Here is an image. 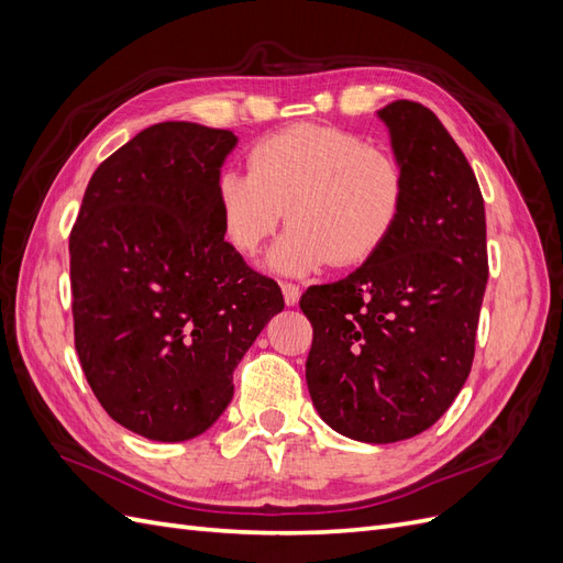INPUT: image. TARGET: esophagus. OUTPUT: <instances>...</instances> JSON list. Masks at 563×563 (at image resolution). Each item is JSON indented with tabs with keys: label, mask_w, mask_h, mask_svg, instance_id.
<instances>
[{
	"label": "esophagus",
	"mask_w": 563,
	"mask_h": 563,
	"mask_svg": "<svg viewBox=\"0 0 563 563\" xmlns=\"http://www.w3.org/2000/svg\"><path fill=\"white\" fill-rule=\"evenodd\" d=\"M282 294H284V302L288 305V308H294V305H298V300H300V286L284 282L282 284Z\"/></svg>",
	"instance_id": "34e87169"
}]
</instances>
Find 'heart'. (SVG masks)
I'll list each match as a JSON object with an SVG mask.
<instances>
[{"instance_id": "obj_1", "label": "heart", "mask_w": 563, "mask_h": 563, "mask_svg": "<svg viewBox=\"0 0 563 563\" xmlns=\"http://www.w3.org/2000/svg\"><path fill=\"white\" fill-rule=\"evenodd\" d=\"M406 197V168L389 150L321 124L267 135L249 152V174L225 168L216 178L220 230L244 258L277 232L286 211L294 228L269 253L284 275L371 261L399 228Z\"/></svg>"}]
</instances>
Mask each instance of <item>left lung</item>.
<instances>
[{"label":"left lung","instance_id":"8db88e82","mask_svg":"<svg viewBox=\"0 0 563 563\" xmlns=\"http://www.w3.org/2000/svg\"><path fill=\"white\" fill-rule=\"evenodd\" d=\"M408 197L391 240L335 284L310 286L305 378L331 428L368 444L411 439L463 389L488 279L486 213L463 150L413 100L378 110Z\"/></svg>","mask_w":563,"mask_h":563}]
</instances>
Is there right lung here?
Here are the masks:
<instances>
[{
    "label": "right lung",
    "mask_w": 563,
    "mask_h": 563,
    "mask_svg": "<svg viewBox=\"0 0 563 563\" xmlns=\"http://www.w3.org/2000/svg\"><path fill=\"white\" fill-rule=\"evenodd\" d=\"M236 135L147 126L100 164L70 232L75 347L108 416L155 441L209 430L232 373L284 310L220 230L216 178Z\"/></svg>",
    "instance_id": "1"
}]
</instances>
